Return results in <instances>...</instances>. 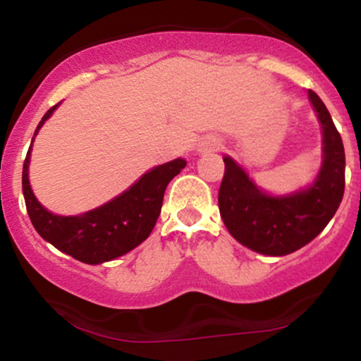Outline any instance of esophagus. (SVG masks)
Masks as SVG:
<instances>
[{"label": "esophagus", "instance_id": "obj_1", "mask_svg": "<svg viewBox=\"0 0 361 361\" xmlns=\"http://www.w3.org/2000/svg\"><path fill=\"white\" fill-rule=\"evenodd\" d=\"M219 147H221V142L215 139H209L204 142V149H209V151H214V149H219Z\"/></svg>", "mask_w": 361, "mask_h": 361}]
</instances>
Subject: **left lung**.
I'll use <instances>...</instances> for the list:
<instances>
[{
  "label": "left lung",
  "instance_id": "obj_1",
  "mask_svg": "<svg viewBox=\"0 0 361 361\" xmlns=\"http://www.w3.org/2000/svg\"><path fill=\"white\" fill-rule=\"evenodd\" d=\"M309 98L322 126L321 171L312 185L287 197H270L250 176L224 157L226 171L219 188V210L235 241L268 256H285L309 244L336 214L345 193V147L321 98Z\"/></svg>",
  "mask_w": 361,
  "mask_h": 361
}]
</instances>
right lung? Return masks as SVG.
<instances>
[{"instance_id":"right-lung-1","label":"right lung","mask_w":361,"mask_h":361,"mask_svg":"<svg viewBox=\"0 0 361 361\" xmlns=\"http://www.w3.org/2000/svg\"><path fill=\"white\" fill-rule=\"evenodd\" d=\"M57 109L54 105L37 126L35 135L44 122ZM32 144L23 163L22 186L28 217L35 231L45 241L73 258L88 264L118 258L146 241L154 229L161 214L164 192L169 181L186 166L185 159H175L147 171L137 183L127 192L118 195L109 204L90 210L82 215L62 217L45 210L37 202L28 183V163H30Z\"/></svg>"}]
</instances>
